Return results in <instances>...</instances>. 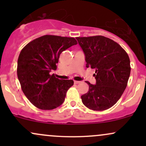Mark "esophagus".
Masks as SVG:
<instances>
[{"label":"esophagus","mask_w":146,"mask_h":146,"mask_svg":"<svg viewBox=\"0 0 146 146\" xmlns=\"http://www.w3.org/2000/svg\"><path fill=\"white\" fill-rule=\"evenodd\" d=\"M74 83L75 84H78L81 83V82H80V81H74Z\"/></svg>","instance_id":"esophagus-1"}]
</instances>
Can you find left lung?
<instances>
[{"instance_id": "1", "label": "left lung", "mask_w": 146, "mask_h": 146, "mask_svg": "<svg viewBox=\"0 0 146 146\" xmlns=\"http://www.w3.org/2000/svg\"><path fill=\"white\" fill-rule=\"evenodd\" d=\"M85 55L86 66L95 68V84L88 82L89 88L82 101L90 110H104L117 103L124 92L130 74L128 55L116 42L95 36L76 38Z\"/></svg>"}]
</instances>
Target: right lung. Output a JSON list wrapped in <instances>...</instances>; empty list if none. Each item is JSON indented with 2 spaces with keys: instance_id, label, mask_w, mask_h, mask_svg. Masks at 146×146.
<instances>
[{
  "instance_id": "right-lung-1",
  "label": "right lung",
  "mask_w": 146,
  "mask_h": 146,
  "mask_svg": "<svg viewBox=\"0 0 146 146\" xmlns=\"http://www.w3.org/2000/svg\"><path fill=\"white\" fill-rule=\"evenodd\" d=\"M77 44L74 38L45 35L22 49L18 59V78L25 96L37 108L52 110L64 101L73 80H59L49 73L56 69L62 52Z\"/></svg>"
}]
</instances>
